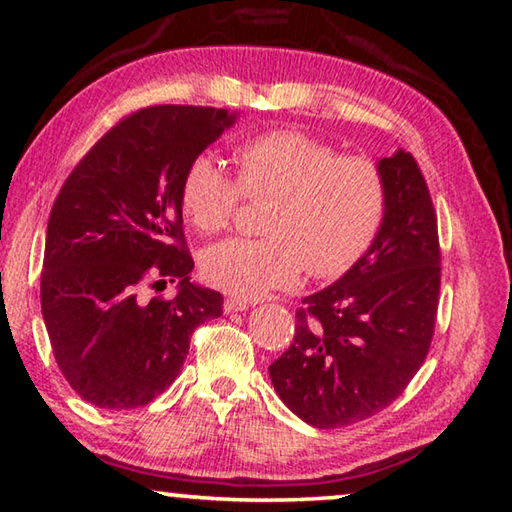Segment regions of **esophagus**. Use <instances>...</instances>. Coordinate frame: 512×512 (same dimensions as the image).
<instances>
[{"instance_id":"obj_1","label":"esophagus","mask_w":512,"mask_h":512,"mask_svg":"<svg viewBox=\"0 0 512 512\" xmlns=\"http://www.w3.org/2000/svg\"><path fill=\"white\" fill-rule=\"evenodd\" d=\"M248 305H250L248 300H241V298H225L223 309H225V314H232V311H246Z\"/></svg>"}]
</instances>
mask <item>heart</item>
Returning a JSON list of instances; mask_svg holds the SVG:
<instances>
[{
  "label": "heart",
  "instance_id": "heart-1",
  "mask_svg": "<svg viewBox=\"0 0 512 512\" xmlns=\"http://www.w3.org/2000/svg\"><path fill=\"white\" fill-rule=\"evenodd\" d=\"M237 178L210 153L189 162L180 203L198 230L228 228L244 196L273 198L262 239H225L201 257L212 287L259 298L298 282L302 271L332 280L361 262L381 230L388 185L368 158L341 155L300 131H271L235 151Z\"/></svg>",
  "mask_w": 512,
  "mask_h": 512
}]
</instances>
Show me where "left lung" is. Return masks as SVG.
I'll return each mask as SVG.
<instances>
[{
  "label": "left lung",
  "mask_w": 512,
  "mask_h": 512,
  "mask_svg": "<svg viewBox=\"0 0 512 512\" xmlns=\"http://www.w3.org/2000/svg\"><path fill=\"white\" fill-rule=\"evenodd\" d=\"M388 207L366 255L296 311L289 350L268 366L280 400L311 427L384 411L427 359L440 296L438 219L418 162L381 158Z\"/></svg>",
  "instance_id": "left-lung-1"
}]
</instances>
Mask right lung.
I'll return each instance as SVG.
<instances>
[{"label": "right lung", "mask_w": 512, "mask_h": 512, "mask_svg": "<svg viewBox=\"0 0 512 512\" xmlns=\"http://www.w3.org/2000/svg\"><path fill=\"white\" fill-rule=\"evenodd\" d=\"M235 115L151 106L119 119L83 155L51 207L40 302L67 384L99 409H135L180 375L198 325L223 296L189 282L180 185ZM178 279L176 299L141 289Z\"/></svg>", "instance_id": "add662e5"}]
</instances>
